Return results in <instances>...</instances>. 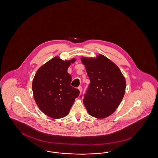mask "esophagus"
Returning <instances> with one entry per match:
<instances>
[{
	"mask_svg": "<svg viewBox=\"0 0 158 158\" xmlns=\"http://www.w3.org/2000/svg\"><path fill=\"white\" fill-rule=\"evenodd\" d=\"M78 89L80 91V92L81 93L82 91V86H79V87H78Z\"/></svg>",
	"mask_w": 158,
	"mask_h": 158,
	"instance_id": "esophagus-1",
	"label": "esophagus"
}]
</instances>
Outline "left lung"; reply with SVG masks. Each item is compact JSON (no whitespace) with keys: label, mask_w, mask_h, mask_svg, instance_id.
I'll list each match as a JSON object with an SVG mask.
<instances>
[{"label":"left lung","mask_w":158,"mask_h":158,"mask_svg":"<svg viewBox=\"0 0 158 158\" xmlns=\"http://www.w3.org/2000/svg\"><path fill=\"white\" fill-rule=\"evenodd\" d=\"M90 83L83 104L88 114L97 118L108 117L115 111L126 92V81L119 68L105 56L82 57Z\"/></svg>","instance_id":"obj_1"}]
</instances>
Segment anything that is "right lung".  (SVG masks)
<instances>
[{"label":"right lung","mask_w":158,"mask_h":158,"mask_svg":"<svg viewBox=\"0 0 158 158\" xmlns=\"http://www.w3.org/2000/svg\"><path fill=\"white\" fill-rule=\"evenodd\" d=\"M56 56L38 69L32 83L34 100L40 110L54 119L66 117L79 90L70 86L72 76L68 69L76 61Z\"/></svg>","instance_id":"1"}]
</instances>
